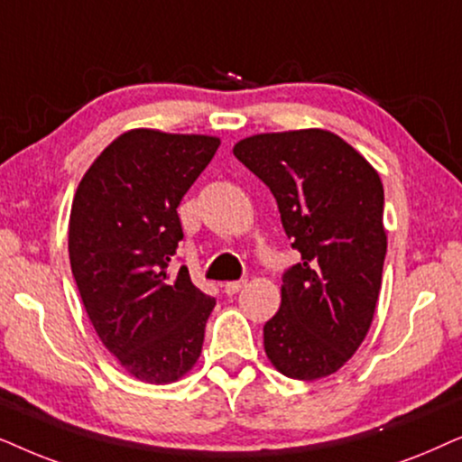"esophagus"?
I'll list each match as a JSON object with an SVG mask.
<instances>
[{
	"instance_id": "34e87169",
	"label": "esophagus",
	"mask_w": 462,
	"mask_h": 462,
	"mask_svg": "<svg viewBox=\"0 0 462 462\" xmlns=\"http://www.w3.org/2000/svg\"><path fill=\"white\" fill-rule=\"evenodd\" d=\"M245 285H247V282H245V281H230V282H226V285H224V291L227 295H236Z\"/></svg>"
}]
</instances>
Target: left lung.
I'll return each mask as SVG.
<instances>
[{
	"instance_id": "left-lung-1",
	"label": "left lung",
	"mask_w": 462,
	"mask_h": 462,
	"mask_svg": "<svg viewBox=\"0 0 462 462\" xmlns=\"http://www.w3.org/2000/svg\"><path fill=\"white\" fill-rule=\"evenodd\" d=\"M235 156L270 188L302 255L282 274L281 309L263 325L270 364L295 380L329 376L365 340L376 310L383 181L355 147L321 128L254 134Z\"/></svg>"
}]
</instances>
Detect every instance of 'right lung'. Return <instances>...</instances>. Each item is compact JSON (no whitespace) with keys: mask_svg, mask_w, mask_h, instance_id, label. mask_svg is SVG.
Segmentation results:
<instances>
[{"mask_svg":"<svg viewBox=\"0 0 462 462\" xmlns=\"http://www.w3.org/2000/svg\"><path fill=\"white\" fill-rule=\"evenodd\" d=\"M219 147L208 134L134 128L79 181L69 262L97 336L141 383L169 384L199 361L215 300L169 266L183 238L177 207Z\"/></svg>","mask_w":462,"mask_h":462,"instance_id":"1","label":"right lung"}]
</instances>
